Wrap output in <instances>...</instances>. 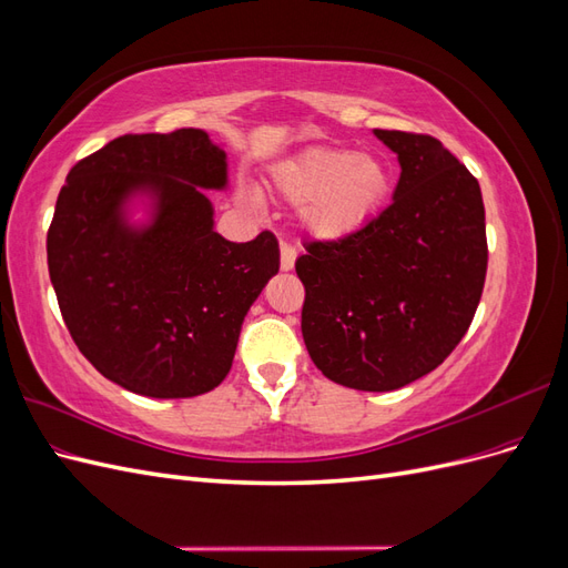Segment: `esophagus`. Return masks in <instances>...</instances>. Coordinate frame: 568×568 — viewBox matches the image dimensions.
I'll list each match as a JSON object with an SVG mask.
<instances>
[{"instance_id":"esophagus-1","label":"esophagus","mask_w":568,"mask_h":568,"mask_svg":"<svg viewBox=\"0 0 568 568\" xmlns=\"http://www.w3.org/2000/svg\"><path fill=\"white\" fill-rule=\"evenodd\" d=\"M282 263H280V267H282V272H288V270H294V263H296V248L294 246H288V244H282Z\"/></svg>"}]
</instances>
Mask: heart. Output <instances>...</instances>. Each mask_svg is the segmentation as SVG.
<instances>
[{
	"instance_id": "1",
	"label": "heart",
	"mask_w": 568,
	"mask_h": 568,
	"mask_svg": "<svg viewBox=\"0 0 568 568\" xmlns=\"http://www.w3.org/2000/svg\"><path fill=\"white\" fill-rule=\"evenodd\" d=\"M272 189L298 205L301 222L322 242L369 227L386 209L393 180L384 161L348 149H307L272 168Z\"/></svg>"
}]
</instances>
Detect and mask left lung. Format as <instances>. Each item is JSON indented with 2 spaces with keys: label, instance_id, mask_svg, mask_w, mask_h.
Returning a JSON list of instances; mask_svg holds the SVG:
<instances>
[{
  "label": "left lung",
  "instance_id": "left-lung-1",
  "mask_svg": "<svg viewBox=\"0 0 568 568\" xmlns=\"http://www.w3.org/2000/svg\"><path fill=\"white\" fill-rule=\"evenodd\" d=\"M400 163L393 203L341 242L296 261L303 341L341 386L384 393L434 372L467 334L486 282L476 178L428 134L374 130Z\"/></svg>",
  "mask_w": 568,
  "mask_h": 568
}]
</instances>
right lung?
<instances>
[{
	"instance_id": "add662e5",
	"label": "right lung",
	"mask_w": 568,
	"mask_h": 568,
	"mask_svg": "<svg viewBox=\"0 0 568 568\" xmlns=\"http://www.w3.org/2000/svg\"><path fill=\"white\" fill-rule=\"evenodd\" d=\"M227 186L225 149L194 128L123 134L68 173L49 277L75 346L113 384L168 400L227 376L244 317L280 272L274 234L234 244L215 232L205 189Z\"/></svg>"
}]
</instances>
